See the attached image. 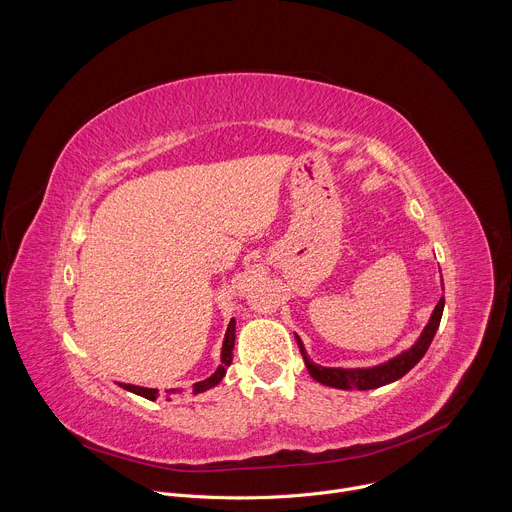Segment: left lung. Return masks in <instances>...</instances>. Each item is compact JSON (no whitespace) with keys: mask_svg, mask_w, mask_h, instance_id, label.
Returning a JSON list of instances; mask_svg holds the SVG:
<instances>
[{"mask_svg":"<svg viewBox=\"0 0 512 512\" xmlns=\"http://www.w3.org/2000/svg\"><path fill=\"white\" fill-rule=\"evenodd\" d=\"M442 287H444V281H442ZM444 306H446V300L444 296L440 298V302H437V306L433 308L431 312V318L429 322L425 324L423 332L419 334V338L415 340L413 346H409L407 350L399 352L397 356L381 362V364H375V367H367V369H336V367H320V364H316L314 360H310L308 352H306V346L304 342L300 340V336H296L298 340V346H300V352L304 356V362H306V369L308 373L312 375L314 381L326 385V387H334V389H344V391H369V389H379L383 385H389V383H395L397 379H401L403 375H407L415 364L425 356L437 328H440V322H442V314H444Z\"/></svg>","mask_w":512,"mask_h":512,"instance_id":"1","label":"left lung"}]
</instances>
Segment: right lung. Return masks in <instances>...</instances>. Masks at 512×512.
<instances>
[{
	"label": "right lung",
	"mask_w": 512,
	"mask_h": 512,
	"mask_svg": "<svg viewBox=\"0 0 512 512\" xmlns=\"http://www.w3.org/2000/svg\"><path fill=\"white\" fill-rule=\"evenodd\" d=\"M235 326H237V322H235V318L229 322V328H227V334H225V340H223V350H221V364H218V369L208 377V379H204V381H198V383H194V395H198V393H204V391H208V389H212V387H216L218 383L223 381V377L227 375V367H231V362H233V348H235ZM119 387H123L125 391H129V393H135V395H139V397H143V399H150V401H156L158 399V389H148V387H139V385H129V383H117ZM174 393H180V389H168L166 391V399L170 401V395H174Z\"/></svg>",
	"instance_id": "1"
}]
</instances>
